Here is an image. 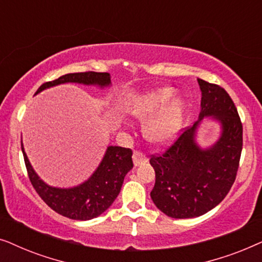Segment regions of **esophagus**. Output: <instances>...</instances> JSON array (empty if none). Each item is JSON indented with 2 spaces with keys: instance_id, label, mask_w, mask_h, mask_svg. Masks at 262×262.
Returning a JSON list of instances; mask_svg holds the SVG:
<instances>
[{
  "instance_id": "esophagus-1",
  "label": "esophagus",
  "mask_w": 262,
  "mask_h": 262,
  "mask_svg": "<svg viewBox=\"0 0 262 262\" xmlns=\"http://www.w3.org/2000/svg\"><path fill=\"white\" fill-rule=\"evenodd\" d=\"M148 162V159H146V156L143 154L142 151H139V150H136L134 151V164L136 167L139 166V164H143Z\"/></svg>"
}]
</instances>
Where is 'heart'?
<instances>
[{
	"mask_svg": "<svg viewBox=\"0 0 262 262\" xmlns=\"http://www.w3.org/2000/svg\"><path fill=\"white\" fill-rule=\"evenodd\" d=\"M173 91L160 87L142 92L136 95L127 112L136 119L144 120L143 132L155 144H168L177 137L182 125L184 107L179 100H170Z\"/></svg>",
	"mask_w": 262,
	"mask_h": 262,
	"instance_id": "1",
	"label": "heart"
}]
</instances>
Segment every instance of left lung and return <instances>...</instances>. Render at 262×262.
<instances>
[{"label": "left lung", "instance_id": "1", "mask_svg": "<svg viewBox=\"0 0 262 262\" xmlns=\"http://www.w3.org/2000/svg\"><path fill=\"white\" fill-rule=\"evenodd\" d=\"M202 91L199 120L186 127L160 155H152L155 186L150 196L171 218H193L209 212L225 198L235 182L242 151V123L224 88L198 78ZM211 116L221 124L219 141L210 148L196 144L200 120Z\"/></svg>", "mask_w": 262, "mask_h": 262}]
</instances>
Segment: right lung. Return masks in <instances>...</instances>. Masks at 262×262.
I'll list each match as a JSON object with an SVG mask.
<instances>
[{
    "label": "right lung",
    "instance_id": "add662e5",
    "mask_svg": "<svg viewBox=\"0 0 262 262\" xmlns=\"http://www.w3.org/2000/svg\"><path fill=\"white\" fill-rule=\"evenodd\" d=\"M68 82L88 85L94 84L103 88L111 84V75L95 71L67 74L55 81L42 83L35 94L46 88ZM21 149L28 178L35 192L57 213L76 221H88L105 212L119 194L125 175L134 167L131 149L108 146L101 163L87 181L76 187L58 188L45 184L38 177L27 159L23 143Z\"/></svg>",
    "mask_w": 262,
    "mask_h": 262
}]
</instances>
